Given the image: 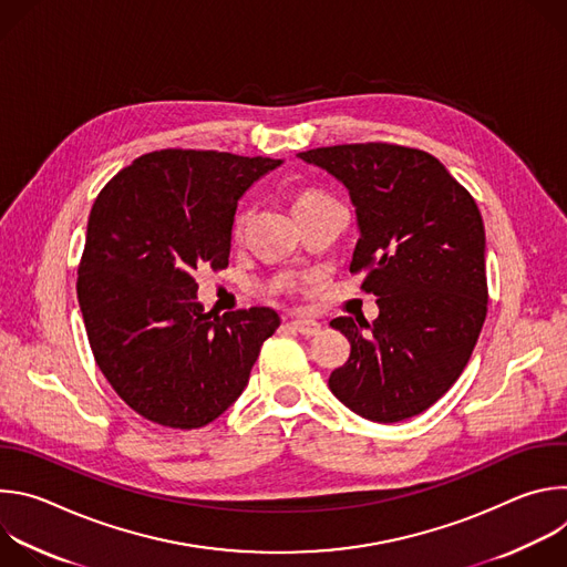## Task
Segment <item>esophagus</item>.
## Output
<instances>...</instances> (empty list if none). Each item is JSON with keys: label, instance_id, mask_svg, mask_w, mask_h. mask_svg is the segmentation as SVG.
<instances>
[{"label": "esophagus", "instance_id": "obj_1", "mask_svg": "<svg viewBox=\"0 0 567 567\" xmlns=\"http://www.w3.org/2000/svg\"><path fill=\"white\" fill-rule=\"evenodd\" d=\"M289 328L302 337H316L320 332V322L311 320V318H293L289 322Z\"/></svg>", "mask_w": 567, "mask_h": 567}]
</instances>
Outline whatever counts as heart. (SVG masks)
<instances>
[{"label": "heart", "instance_id": "heart-1", "mask_svg": "<svg viewBox=\"0 0 567 567\" xmlns=\"http://www.w3.org/2000/svg\"><path fill=\"white\" fill-rule=\"evenodd\" d=\"M320 199H330V197L320 195V193H302V195L296 199V206H300V204H311V202H320ZM247 217H249V210H241V213H237L235 224H233V233H235V235H239V233H241V228H245Z\"/></svg>", "mask_w": 567, "mask_h": 567}]
</instances>
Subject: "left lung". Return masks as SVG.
<instances>
[{
  "label": "left lung",
  "instance_id": "8db88e82",
  "mask_svg": "<svg viewBox=\"0 0 567 567\" xmlns=\"http://www.w3.org/2000/svg\"><path fill=\"white\" fill-rule=\"evenodd\" d=\"M337 177L357 208L350 271L379 316L330 326L352 346L330 390L357 415L415 417L457 381L487 318L484 224L475 199L440 161L394 143H350L298 154Z\"/></svg>",
  "mask_w": 567,
  "mask_h": 567
}]
</instances>
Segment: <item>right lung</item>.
<instances>
[{
  "label": "right lung",
  "mask_w": 567,
  "mask_h": 567,
  "mask_svg": "<svg viewBox=\"0 0 567 567\" xmlns=\"http://www.w3.org/2000/svg\"><path fill=\"white\" fill-rule=\"evenodd\" d=\"M280 164L171 147L134 158L96 197L78 302L101 372L141 417L202 429L249 383L280 318L269 307L206 313L195 274L228 267L239 197Z\"/></svg>",
  "instance_id": "1"
}]
</instances>
